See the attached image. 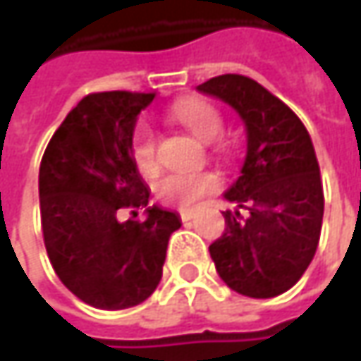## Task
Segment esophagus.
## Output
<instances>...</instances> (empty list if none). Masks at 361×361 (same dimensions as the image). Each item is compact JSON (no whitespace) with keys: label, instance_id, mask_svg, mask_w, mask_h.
<instances>
[{"label":"esophagus","instance_id":"34e87169","mask_svg":"<svg viewBox=\"0 0 361 361\" xmlns=\"http://www.w3.org/2000/svg\"><path fill=\"white\" fill-rule=\"evenodd\" d=\"M178 216H180V221H188V219L192 216V211H190V209H180V211H178Z\"/></svg>","mask_w":361,"mask_h":361}]
</instances>
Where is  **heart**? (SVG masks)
<instances>
[{
	"instance_id": "b5f03b06",
	"label": "heart",
	"mask_w": 361,
	"mask_h": 361,
	"mask_svg": "<svg viewBox=\"0 0 361 361\" xmlns=\"http://www.w3.org/2000/svg\"><path fill=\"white\" fill-rule=\"evenodd\" d=\"M166 118L183 126L192 136L211 146L213 157L221 160H231L235 148L229 140L216 138L223 130V114L221 110L204 100H180L169 108ZM132 166L142 178H152L160 171L159 138L157 132L148 124H138L132 130L128 142ZM221 185V178L215 173L199 171V173H174L162 176L154 185V197L164 204H173L180 209H188L202 197L215 192Z\"/></svg>"
}]
</instances>
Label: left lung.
I'll return each instance as SVG.
<instances>
[{"label": "left lung", "instance_id": "left-lung-1", "mask_svg": "<svg viewBox=\"0 0 361 361\" xmlns=\"http://www.w3.org/2000/svg\"><path fill=\"white\" fill-rule=\"evenodd\" d=\"M231 104L247 126V157L225 199L223 235L209 245L216 273L247 298L281 295L310 267L322 233L324 187L312 138L298 114L259 82L223 74L199 86Z\"/></svg>", "mask_w": 361, "mask_h": 361}]
</instances>
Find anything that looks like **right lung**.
I'll return each instance as SVG.
<instances>
[{"label":"right lung","instance_id":"1","mask_svg":"<svg viewBox=\"0 0 361 361\" xmlns=\"http://www.w3.org/2000/svg\"><path fill=\"white\" fill-rule=\"evenodd\" d=\"M154 100L142 92H94L54 132L39 164V213L49 263L78 299L116 312L159 287L178 216L150 207V190L132 166V130ZM128 212L131 219L122 221Z\"/></svg>","mask_w":361,"mask_h":361}]
</instances>
